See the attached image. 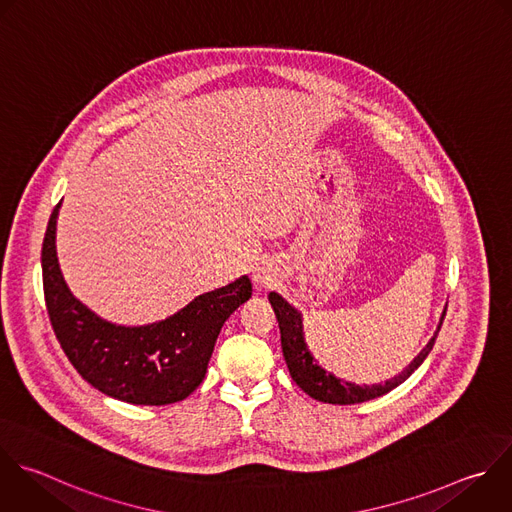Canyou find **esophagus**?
<instances>
[{
	"instance_id": "esophagus-1",
	"label": "esophagus",
	"mask_w": 512,
	"mask_h": 512,
	"mask_svg": "<svg viewBox=\"0 0 512 512\" xmlns=\"http://www.w3.org/2000/svg\"><path fill=\"white\" fill-rule=\"evenodd\" d=\"M252 280H254L258 286H266V284H268V274H266L262 268H256V272L252 274Z\"/></svg>"
}]
</instances>
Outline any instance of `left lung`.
<instances>
[{"mask_svg":"<svg viewBox=\"0 0 512 512\" xmlns=\"http://www.w3.org/2000/svg\"><path fill=\"white\" fill-rule=\"evenodd\" d=\"M268 300L274 308L278 326H280V340H282V352H284V360L288 364L290 376L292 380L314 400L320 402H328V404H356V402H366L372 398H378L386 392H390L392 388H396L398 384H402L428 356V352L434 346V340L438 336V330L434 332V336L428 340V344L418 352V356L394 378L386 380L384 384H354L348 382L344 378L334 376L332 372H328L326 368H322L316 358L310 354L306 340H304V330H302V314L290 306L278 292H270ZM446 314V308L442 312V318ZM440 318V324H442Z\"/></svg>","mask_w":512,"mask_h":512,"instance_id":"left-lung-1","label":"left lung"}]
</instances>
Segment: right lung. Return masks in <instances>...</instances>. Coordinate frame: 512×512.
I'll use <instances>...</instances> for the list:
<instances>
[{
	"mask_svg": "<svg viewBox=\"0 0 512 512\" xmlns=\"http://www.w3.org/2000/svg\"><path fill=\"white\" fill-rule=\"evenodd\" d=\"M60 206L48 222L42 272L50 322L68 360L84 380L116 400L144 406L184 400L204 380L224 322L252 296L250 278L240 276L200 294L160 322H108L82 304L64 280L56 252Z\"/></svg>",
	"mask_w": 512,
	"mask_h": 512,
	"instance_id": "obj_1",
	"label": "right lung"
}]
</instances>
